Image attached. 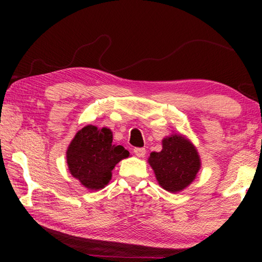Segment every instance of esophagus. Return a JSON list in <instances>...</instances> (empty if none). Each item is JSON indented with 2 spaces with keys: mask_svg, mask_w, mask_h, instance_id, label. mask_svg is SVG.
<instances>
[{
  "mask_svg": "<svg viewBox=\"0 0 262 262\" xmlns=\"http://www.w3.org/2000/svg\"><path fill=\"white\" fill-rule=\"evenodd\" d=\"M134 154L136 155L137 157H144L145 155V148H135L134 149Z\"/></svg>",
  "mask_w": 262,
  "mask_h": 262,
  "instance_id": "obj_1",
  "label": "esophagus"
}]
</instances>
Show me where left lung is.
<instances>
[{
    "mask_svg": "<svg viewBox=\"0 0 262 262\" xmlns=\"http://www.w3.org/2000/svg\"><path fill=\"white\" fill-rule=\"evenodd\" d=\"M162 144V151L150 154L148 163L161 187L171 193L181 192L196 178L200 156L192 142L179 133L163 139Z\"/></svg>",
    "mask_w": 262,
    "mask_h": 262,
    "instance_id": "obj_1",
    "label": "left lung"
}]
</instances>
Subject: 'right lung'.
I'll return each mask as SVG.
<instances>
[{
    "instance_id": "1",
    "label": "right lung",
    "mask_w": 262,
    "mask_h": 262,
    "mask_svg": "<svg viewBox=\"0 0 262 262\" xmlns=\"http://www.w3.org/2000/svg\"><path fill=\"white\" fill-rule=\"evenodd\" d=\"M113 134L106 127L88 125L76 133L66 152L70 174L90 190L104 188L112 179V170L129 152L113 144Z\"/></svg>"
}]
</instances>
